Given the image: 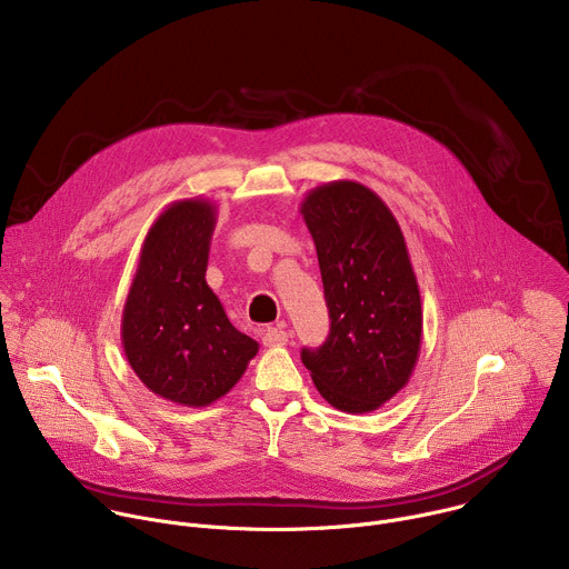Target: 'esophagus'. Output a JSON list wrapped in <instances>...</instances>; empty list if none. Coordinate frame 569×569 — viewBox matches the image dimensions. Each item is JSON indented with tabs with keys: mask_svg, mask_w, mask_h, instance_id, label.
<instances>
[{
	"mask_svg": "<svg viewBox=\"0 0 569 569\" xmlns=\"http://www.w3.org/2000/svg\"><path fill=\"white\" fill-rule=\"evenodd\" d=\"M288 340H290V336L283 329H268L263 333V345L266 347H283V345H288Z\"/></svg>",
	"mask_w": 569,
	"mask_h": 569,
	"instance_id": "34e87169",
	"label": "esophagus"
}]
</instances>
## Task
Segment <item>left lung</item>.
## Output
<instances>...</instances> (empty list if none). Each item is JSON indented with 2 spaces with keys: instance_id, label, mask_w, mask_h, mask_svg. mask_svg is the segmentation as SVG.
<instances>
[{
  "instance_id": "8db88e82",
  "label": "left lung",
  "mask_w": 569,
  "mask_h": 569,
  "mask_svg": "<svg viewBox=\"0 0 569 569\" xmlns=\"http://www.w3.org/2000/svg\"><path fill=\"white\" fill-rule=\"evenodd\" d=\"M331 333L301 362L333 408L362 415L393 398L417 367L423 310L405 236L365 184L338 180L306 193Z\"/></svg>"
}]
</instances>
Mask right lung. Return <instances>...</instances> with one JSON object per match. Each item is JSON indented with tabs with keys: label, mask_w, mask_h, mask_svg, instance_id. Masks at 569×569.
I'll use <instances>...</instances> for the list:
<instances>
[{
	"label": "right lung",
	"mask_w": 569,
	"mask_h": 569,
	"mask_svg": "<svg viewBox=\"0 0 569 569\" xmlns=\"http://www.w3.org/2000/svg\"><path fill=\"white\" fill-rule=\"evenodd\" d=\"M216 204L178 200L157 216L126 297L121 342L137 378L164 400L207 408L246 373L259 342L227 319L204 274Z\"/></svg>",
	"instance_id": "right-lung-1"
}]
</instances>
